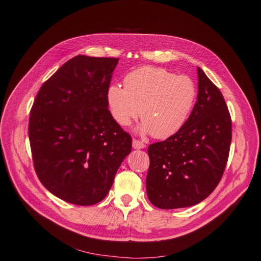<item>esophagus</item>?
<instances>
[{
    "mask_svg": "<svg viewBox=\"0 0 261 261\" xmlns=\"http://www.w3.org/2000/svg\"><path fill=\"white\" fill-rule=\"evenodd\" d=\"M145 144L144 143H142V142H140V141H138V140H133L132 141V147H133V149H143V148H145Z\"/></svg>",
    "mask_w": 261,
    "mask_h": 261,
    "instance_id": "obj_1",
    "label": "esophagus"
}]
</instances>
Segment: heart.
I'll return each mask as SVG.
<instances>
[{"label":"heart","instance_id":"heart-1","mask_svg":"<svg viewBox=\"0 0 261 261\" xmlns=\"http://www.w3.org/2000/svg\"><path fill=\"white\" fill-rule=\"evenodd\" d=\"M124 87L113 84L107 100L113 117L127 127L139 117L142 134L159 140L173 137L185 126L193 110L197 88L188 75H176L163 68L144 66L128 73Z\"/></svg>","mask_w":261,"mask_h":261}]
</instances>
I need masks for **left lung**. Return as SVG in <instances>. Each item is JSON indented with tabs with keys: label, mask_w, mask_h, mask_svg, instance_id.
I'll use <instances>...</instances> for the list:
<instances>
[{
	"label": "left lung",
	"mask_w": 261,
	"mask_h": 261,
	"mask_svg": "<svg viewBox=\"0 0 261 261\" xmlns=\"http://www.w3.org/2000/svg\"><path fill=\"white\" fill-rule=\"evenodd\" d=\"M197 101L185 126L149 145L147 196L160 209L194 206L219 185L228 160L231 119L220 89L197 67Z\"/></svg>",
	"instance_id": "8db88e82"
}]
</instances>
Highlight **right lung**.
<instances>
[{
  "mask_svg": "<svg viewBox=\"0 0 261 261\" xmlns=\"http://www.w3.org/2000/svg\"><path fill=\"white\" fill-rule=\"evenodd\" d=\"M118 59L77 55L39 89L29 138L36 174L56 197L90 206L109 193L132 148L109 111L107 92Z\"/></svg>",
  "mask_w": 261,
  "mask_h": 261,
  "instance_id": "obj_1",
  "label": "right lung"
}]
</instances>
